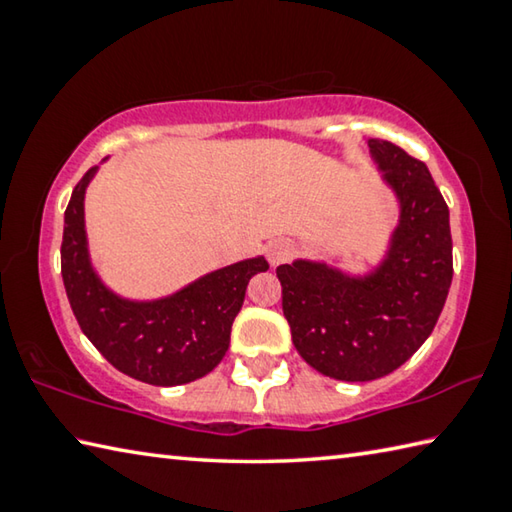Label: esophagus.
Returning <instances> with one entry per match:
<instances>
[{"mask_svg": "<svg viewBox=\"0 0 512 512\" xmlns=\"http://www.w3.org/2000/svg\"><path fill=\"white\" fill-rule=\"evenodd\" d=\"M293 255V244L287 239H273L271 244L266 246V259L271 262V266H280L284 262H289Z\"/></svg>", "mask_w": 512, "mask_h": 512, "instance_id": "34e87169", "label": "esophagus"}]
</instances>
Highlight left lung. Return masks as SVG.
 I'll list each match as a JSON object with an SVG mask.
<instances>
[{"label":"left lung","mask_w":512,"mask_h":512,"mask_svg":"<svg viewBox=\"0 0 512 512\" xmlns=\"http://www.w3.org/2000/svg\"><path fill=\"white\" fill-rule=\"evenodd\" d=\"M368 146L400 203L381 264L361 277L309 259L277 266L298 354L341 381L379 379L409 361L436 327L454 275L449 210L427 164L393 142Z\"/></svg>","instance_id":"obj_1"}]
</instances>
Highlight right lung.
Returning <instances> with one entry per match:
<instances>
[{
  "instance_id": "right-lung-1",
  "label": "right lung",
  "mask_w": 512,
  "mask_h": 512,
  "mask_svg": "<svg viewBox=\"0 0 512 512\" xmlns=\"http://www.w3.org/2000/svg\"><path fill=\"white\" fill-rule=\"evenodd\" d=\"M99 167L74 187L65 210L60 273L83 334L119 372L153 386H180L219 366L250 277L268 268L264 257L212 271L173 296L126 300L92 268L85 235V189Z\"/></svg>"
}]
</instances>
